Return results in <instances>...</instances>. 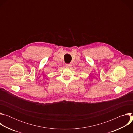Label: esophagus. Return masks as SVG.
<instances>
[{
	"mask_svg": "<svg viewBox=\"0 0 133 133\" xmlns=\"http://www.w3.org/2000/svg\"><path fill=\"white\" fill-rule=\"evenodd\" d=\"M71 66V65L70 64H65V67L67 68H70Z\"/></svg>",
	"mask_w": 133,
	"mask_h": 133,
	"instance_id": "obj_1",
	"label": "esophagus"
}]
</instances>
